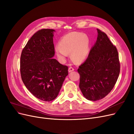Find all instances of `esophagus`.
<instances>
[{
    "mask_svg": "<svg viewBox=\"0 0 134 134\" xmlns=\"http://www.w3.org/2000/svg\"><path fill=\"white\" fill-rule=\"evenodd\" d=\"M74 68H72V67H69V70H68L69 72H71V71H74Z\"/></svg>",
    "mask_w": 134,
    "mask_h": 134,
    "instance_id": "esophagus-1",
    "label": "esophagus"
}]
</instances>
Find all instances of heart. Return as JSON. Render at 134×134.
Segmentation results:
<instances>
[{"label": "heart", "mask_w": 134, "mask_h": 134, "mask_svg": "<svg viewBox=\"0 0 134 134\" xmlns=\"http://www.w3.org/2000/svg\"><path fill=\"white\" fill-rule=\"evenodd\" d=\"M90 51V41L88 36L79 32H72L63 36L59 42V46L55 47L58 58L63 60L68 53L75 62L86 60Z\"/></svg>", "instance_id": "heart-1"}]
</instances>
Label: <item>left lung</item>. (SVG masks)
Listing matches in <instances>:
<instances>
[{"label":"left lung","instance_id":"8db88e82","mask_svg":"<svg viewBox=\"0 0 134 134\" xmlns=\"http://www.w3.org/2000/svg\"><path fill=\"white\" fill-rule=\"evenodd\" d=\"M98 37L86 60L79 66V88L86 98L93 101L109 93L119 78L118 51L104 32L97 28Z\"/></svg>","mask_w":134,"mask_h":134}]
</instances>
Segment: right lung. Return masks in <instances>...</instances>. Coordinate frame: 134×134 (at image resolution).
<instances>
[{
  "instance_id": "obj_1",
  "label": "right lung",
  "mask_w": 134,
  "mask_h": 134,
  "mask_svg": "<svg viewBox=\"0 0 134 134\" xmlns=\"http://www.w3.org/2000/svg\"><path fill=\"white\" fill-rule=\"evenodd\" d=\"M52 29L37 31L22 50L20 72L24 84L36 98L50 102L57 97L68 75V67L55 55Z\"/></svg>"
}]
</instances>
